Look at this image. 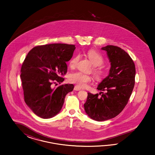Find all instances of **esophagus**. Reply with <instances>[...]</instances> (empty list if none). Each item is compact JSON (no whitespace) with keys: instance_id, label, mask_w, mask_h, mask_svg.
Wrapping results in <instances>:
<instances>
[{"instance_id":"34e87169","label":"esophagus","mask_w":155,"mask_h":155,"mask_svg":"<svg viewBox=\"0 0 155 155\" xmlns=\"http://www.w3.org/2000/svg\"><path fill=\"white\" fill-rule=\"evenodd\" d=\"M74 90H75V91H80V90H81V89L80 87H79L78 86H74Z\"/></svg>"}]
</instances>
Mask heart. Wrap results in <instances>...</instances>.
I'll list each match as a JSON object with an SVG mask.
<instances>
[{"label": "heart", "mask_w": 155, "mask_h": 155, "mask_svg": "<svg viewBox=\"0 0 155 155\" xmlns=\"http://www.w3.org/2000/svg\"><path fill=\"white\" fill-rule=\"evenodd\" d=\"M87 56L90 61L94 66H100L104 63V59L99 53L94 50H90L87 52ZM80 59V54H76L69 61V66L71 68H74L77 65ZM94 74L97 78L101 79L102 78L104 72L101 68H95ZM69 81L81 87L86 86L87 83L91 81V77L88 74H86L82 72L73 73L69 75Z\"/></svg>", "instance_id": "heart-1"}]
</instances>
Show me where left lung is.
Listing matches in <instances>:
<instances>
[{"label": "left lung", "mask_w": 155, "mask_h": 155, "mask_svg": "<svg viewBox=\"0 0 155 155\" xmlns=\"http://www.w3.org/2000/svg\"><path fill=\"white\" fill-rule=\"evenodd\" d=\"M101 49L106 51L111 63L109 74L97 87L101 96L87 93L84 104L87 115L98 122L115 117L122 112L134 89L136 74L134 61L122 48L107 45Z\"/></svg>", "instance_id": "8db88e82"}]
</instances>
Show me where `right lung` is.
I'll return each instance as SVG.
<instances>
[{
	"label": "right lung",
	"mask_w": 155,
	"mask_h": 155,
	"mask_svg": "<svg viewBox=\"0 0 155 155\" xmlns=\"http://www.w3.org/2000/svg\"><path fill=\"white\" fill-rule=\"evenodd\" d=\"M75 45L52 44L34 47L25 57L21 68L24 101L37 116L49 119L60 112L66 95L73 91V84L52 88L54 81L61 84L64 78Z\"/></svg>",
	"instance_id": "add662e5"
}]
</instances>
